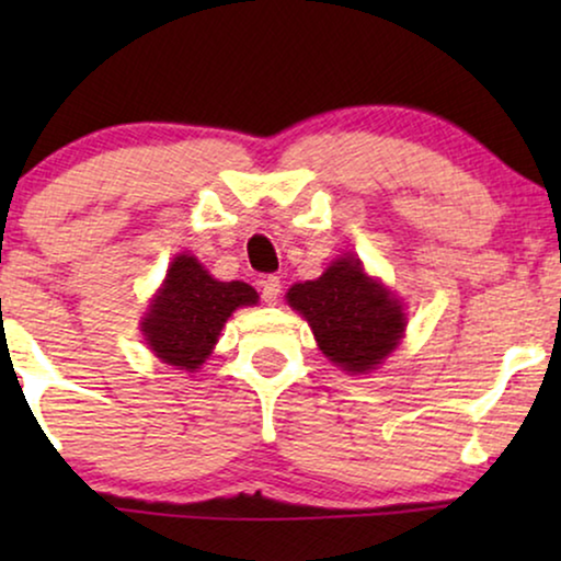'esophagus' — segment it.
Returning <instances> with one entry per match:
<instances>
[{"instance_id": "1", "label": "esophagus", "mask_w": 561, "mask_h": 561, "mask_svg": "<svg viewBox=\"0 0 561 561\" xmlns=\"http://www.w3.org/2000/svg\"><path fill=\"white\" fill-rule=\"evenodd\" d=\"M280 298V278L278 275H267V278L263 280V301L265 304H278Z\"/></svg>"}]
</instances>
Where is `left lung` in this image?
<instances>
[{
	"label": "left lung",
	"mask_w": 561,
	"mask_h": 561,
	"mask_svg": "<svg viewBox=\"0 0 561 561\" xmlns=\"http://www.w3.org/2000/svg\"><path fill=\"white\" fill-rule=\"evenodd\" d=\"M286 301L309 321L319 350L352 375L375 370L403 340L401 301L355 255L336 257L317 280L290 286Z\"/></svg>",
	"instance_id": "1"
}]
</instances>
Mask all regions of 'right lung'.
<instances>
[{"mask_svg": "<svg viewBox=\"0 0 561 561\" xmlns=\"http://www.w3.org/2000/svg\"><path fill=\"white\" fill-rule=\"evenodd\" d=\"M252 304L257 290L248 283L217 280L194 255H179L152 296L140 332L165 365L194 373L211 355L227 319Z\"/></svg>", "mask_w": 561, "mask_h": 561, "instance_id": "1", "label": "right lung"}]
</instances>
